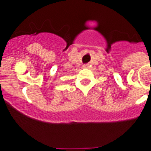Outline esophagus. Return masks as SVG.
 <instances>
[{
	"label": "esophagus",
	"instance_id": "34e87169",
	"mask_svg": "<svg viewBox=\"0 0 151 151\" xmlns=\"http://www.w3.org/2000/svg\"><path fill=\"white\" fill-rule=\"evenodd\" d=\"M83 68H88V65H83Z\"/></svg>",
	"mask_w": 151,
	"mask_h": 151
}]
</instances>
